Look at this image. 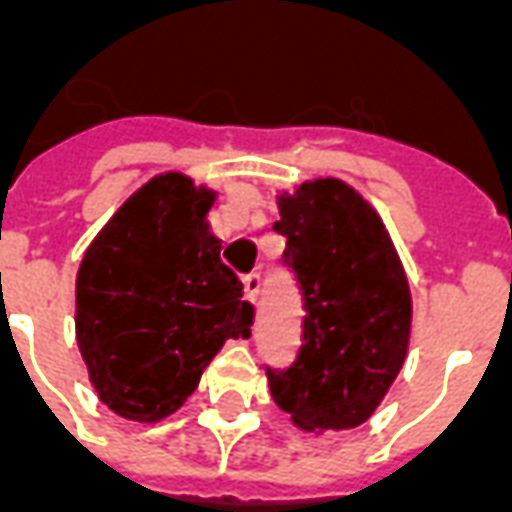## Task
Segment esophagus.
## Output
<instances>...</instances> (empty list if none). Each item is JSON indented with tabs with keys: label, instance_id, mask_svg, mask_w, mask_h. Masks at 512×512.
Returning a JSON list of instances; mask_svg holds the SVG:
<instances>
[{
	"label": "esophagus",
	"instance_id": "34e87169",
	"mask_svg": "<svg viewBox=\"0 0 512 512\" xmlns=\"http://www.w3.org/2000/svg\"><path fill=\"white\" fill-rule=\"evenodd\" d=\"M260 285H263V279H260V274H249V277H244V299L246 301H257V296H260Z\"/></svg>",
	"mask_w": 512,
	"mask_h": 512
}]
</instances>
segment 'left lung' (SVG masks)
I'll return each mask as SVG.
<instances>
[{
    "label": "left lung",
    "instance_id": "1",
    "mask_svg": "<svg viewBox=\"0 0 512 512\" xmlns=\"http://www.w3.org/2000/svg\"><path fill=\"white\" fill-rule=\"evenodd\" d=\"M274 230L304 293L296 362L268 370L271 397L310 433L348 430L373 417L406 362L411 290L392 238L345 180H304L277 197Z\"/></svg>",
    "mask_w": 512,
    "mask_h": 512
}]
</instances>
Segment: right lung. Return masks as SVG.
I'll return each mask as SVG.
<instances>
[{
  "instance_id": "right-lung-1",
  "label": "right lung",
  "mask_w": 512,
  "mask_h": 512,
  "mask_svg": "<svg viewBox=\"0 0 512 512\" xmlns=\"http://www.w3.org/2000/svg\"><path fill=\"white\" fill-rule=\"evenodd\" d=\"M216 191L161 172L87 246L76 274V343L98 400L131 422L175 414L224 340L249 337L244 301L208 211Z\"/></svg>"
}]
</instances>
